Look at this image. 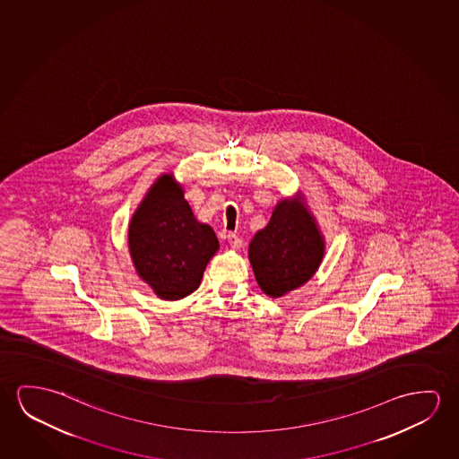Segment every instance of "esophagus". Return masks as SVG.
Returning a JSON list of instances; mask_svg holds the SVG:
<instances>
[{"label": "esophagus", "mask_w": 459, "mask_h": 459, "mask_svg": "<svg viewBox=\"0 0 459 459\" xmlns=\"http://www.w3.org/2000/svg\"><path fill=\"white\" fill-rule=\"evenodd\" d=\"M227 241H229V245L233 247V249H240L241 247V241L240 237L237 235V233L229 232L226 235Z\"/></svg>", "instance_id": "34e87169"}]
</instances>
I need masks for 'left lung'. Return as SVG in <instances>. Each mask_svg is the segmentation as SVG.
Wrapping results in <instances>:
<instances>
[{
    "instance_id": "1",
    "label": "left lung",
    "mask_w": 459,
    "mask_h": 459,
    "mask_svg": "<svg viewBox=\"0 0 459 459\" xmlns=\"http://www.w3.org/2000/svg\"><path fill=\"white\" fill-rule=\"evenodd\" d=\"M325 255L323 238L304 204L282 200L249 245V261L261 290L281 297L308 281Z\"/></svg>"
}]
</instances>
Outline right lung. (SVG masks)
<instances>
[{"label":"right lung","mask_w":459,"mask_h":459,"mask_svg":"<svg viewBox=\"0 0 459 459\" xmlns=\"http://www.w3.org/2000/svg\"><path fill=\"white\" fill-rule=\"evenodd\" d=\"M128 243L138 275L165 300L197 290L219 247L212 227L198 222L169 175L152 186L134 212Z\"/></svg>","instance_id":"obj_1"}]
</instances>
